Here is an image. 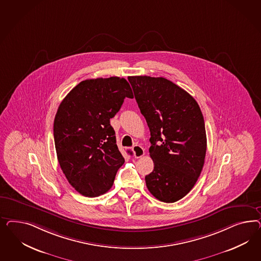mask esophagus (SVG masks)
<instances>
[{
    "mask_svg": "<svg viewBox=\"0 0 261 261\" xmlns=\"http://www.w3.org/2000/svg\"><path fill=\"white\" fill-rule=\"evenodd\" d=\"M133 153H134L135 158H141L144 155V149L142 148L141 145L136 144L133 146Z\"/></svg>",
    "mask_w": 261,
    "mask_h": 261,
    "instance_id": "34e87169",
    "label": "esophagus"
}]
</instances>
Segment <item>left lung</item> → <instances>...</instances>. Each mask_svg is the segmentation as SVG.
Instances as JSON below:
<instances>
[{"instance_id": "left-lung-1", "label": "left lung", "mask_w": 261, "mask_h": 261, "mask_svg": "<svg viewBox=\"0 0 261 261\" xmlns=\"http://www.w3.org/2000/svg\"><path fill=\"white\" fill-rule=\"evenodd\" d=\"M135 98L150 130L154 170L145 176L148 190L165 203L185 197L203 169L205 121L196 100L164 77L129 76Z\"/></svg>"}]
</instances>
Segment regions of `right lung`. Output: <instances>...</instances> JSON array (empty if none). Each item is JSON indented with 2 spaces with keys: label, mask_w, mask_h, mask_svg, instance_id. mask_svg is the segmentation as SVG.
<instances>
[{
  "label": "right lung",
  "mask_w": 261,
  "mask_h": 261,
  "mask_svg": "<svg viewBox=\"0 0 261 261\" xmlns=\"http://www.w3.org/2000/svg\"><path fill=\"white\" fill-rule=\"evenodd\" d=\"M125 97H134L126 79H87L73 88L58 107L54 122L58 163L68 182L84 196L107 192L124 164L110 119Z\"/></svg>",
  "instance_id": "obj_1"
}]
</instances>
